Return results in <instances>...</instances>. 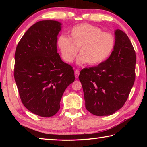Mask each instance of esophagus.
Here are the masks:
<instances>
[{
    "instance_id": "34e87169",
    "label": "esophagus",
    "mask_w": 147,
    "mask_h": 147,
    "mask_svg": "<svg viewBox=\"0 0 147 147\" xmlns=\"http://www.w3.org/2000/svg\"><path fill=\"white\" fill-rule=\"evenodd\" d=\"M79 74H80V71L79 70H78V69H76V70L74 71V75H75V77L76 78H78Z\"/></svg>"
}]
</instances>
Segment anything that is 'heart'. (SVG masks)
<instances>
[{"label":"heart","instance_id":"heart-1","mask_svg":"<svg viewBox=\"0 0 147 147\" xmlns=\"http://www.w3.org/2000/svg\"><path fill=\"white\" fill-rule=\"evenodd\" d=\"M70 34L71 38L62 35L58 40L62 57L67 63L73 61L79 49L80 54L77 58V63L100 64L108 58L115 47L112 34L102 32L100 28L89 24L73 27Z\"/></svg>","mask_w":147,"mask_h":147}]
</instances>
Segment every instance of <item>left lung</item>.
I'll use <instances>...</instances> for the list:
<instances>
[{
    "label": "left lung",
    "instance_id": "left-lung-1",
    "mask_svg": "<svg viewBox=\"0 0 147 147\" xmlns=\"http://www.w3.org/2000/svg\"><path fill=\"white\" fill-rule=\"evenodd\" d=\"M115 47L97 66L84 68L78 78L86 108L96 116L110 115L123 106L135 81L136 52L127 35L115 30Z\"/></svg>",
    "mask_w": 147,
    "mask_h": 147
}]
</instances>
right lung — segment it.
<instances>
[{
    "mask_svg": "<svg viewBox=\"0 0 147 147\" xmlns=\"http://www.w3.org/2000/svg\"><path fill=\"white\" fill-rule=\"evenodd\" d=\"M61 23L45 20L24 34L15 53L14 78L24 106L36 115L49 117L60 108L65 90L74 81L73 67L57 50Z\"/></svg>",
    "mask_w": 147,
    "mask_h": 147,
    "instance_id": "add662e5",
    "label": "right lung"
}]
</instances>
